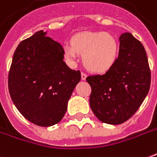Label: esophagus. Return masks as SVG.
Segmentation results:
<instances>
[{"instance_id": "esophagus-1", "label": "esophagus", "mask_w": 157, "mask_h": 157, "mask_svg": "<svg viewBox=\"0 0 157 157\" xmlns=\"http://www.w3.org/2000/svg\"><path fill=\"white\" fill-rule=\"evenodd\" d=\"M86 78V73H84V72H82V80L83 81H85Z\"/></svg>"}]
</instances>
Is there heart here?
I'll list each match as a JSON object with an SVG mask.
<instances>
[{"label":"heart","instance_id":"obj_1","mask_svg":"<svg viewBox=\"0 0 157 157\" xmlns=\"http://www.w3.org/2000/svg\"><path fill=\"white\" fill-rule=\"evenodd\" d=\"M79 53H83V63L95 72H105L117 60L118 46L116 39L103 32H82L71 39V44L63 46L64 58L75 63Z\"/></svg>","mask_w":157,"mask_h":157}]
</instances>
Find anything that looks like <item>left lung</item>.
<instances>
[{
	"mask_svg": "<svg viewBox=\"0 0 157 157\" xmlns=\"http://www.w3.org/2000/svg\"><path fill=\"white\" fill-rule=\"evenodd\" d=\"M119 54L104 75H89L90 107L98 120L119 125L139 109L151 86V71L144 48L130 33L119 38Z\"/></svg>",
	"mask_w": 157,
	"mask_h": 157,
	"instance_id": "left-lung-1",
	"label": "left lung"
}]
</instances>
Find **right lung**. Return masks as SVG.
Segmentation results:
<instances>
[{
  "mask_svg": "<svg viewBox=\"0 0 157 157\" xmlns=\"http://www.w3.org/2000/svg\"><path fill=\"white\" fill-rule=\"evenodd\" d=\"M40 30L21 41L13 58L8 89L14 105L34 124L59 123L68 101L81 81V72L63 61V48Z\"/></svg>",
  "mask_w": 157,
  "mask_h": 157,
  "instance_id": "right-lung-1",
  "label": "right lung"
}]
</instances>
